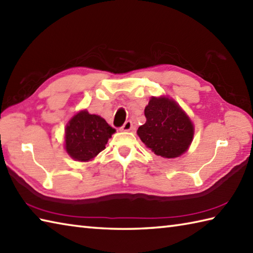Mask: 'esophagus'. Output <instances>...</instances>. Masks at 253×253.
Wrapping results in <instances>:
<instances>
[{"mask_svg": "<svg viewBox=\"0 0 253 253\" xmlns=\"http://www.w3.org/2000/svg\"><path fill=\"white\" fill-rule=\"evenodd\" d=\"M132 129V123L130 121H126L122 127V130L124 131H129Z\"/></svg>", "mask_w": 253, "mask_h": 253, "instance_id": "obj_1", "label": "esophagus"}]
</instances>
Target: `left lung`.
<instances>
[{
	"label": "left lung",
	"instance_id": "left-lung-1",
	"mask_svg": "<svg viewBox=\"0 0 253 253\" xmlns=\"http://www.w3.org/2000/svg\"><path fill=\"white\" fill-rule=\"evenodd\" d=\"M146 123L137 130L147 148L167 159L183 155L191 145L194 126L190 117L172 98H150L145 108Z\"/></svg>",
	"mask_w": 253,
	"mask_h": 253
}]
</instances>
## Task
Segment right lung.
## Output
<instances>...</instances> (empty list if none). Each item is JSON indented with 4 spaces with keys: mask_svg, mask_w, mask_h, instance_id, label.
Returning a JSON list of instances; mask_svg holds the SVG:
<instances>
[{
    "mask_svg": "<svg viewBox=\"0 0 253 253\" xmlns=\"http://www.w3.org/2000/svg\"><path fill=\"white\" fill-rule=\"evenodd\" d=\"M115 131L104 118L83 110L67 124L64 148L72 159L90 161L105 149L108 139Z\"/></svg>",
    "mask_w": 253,
    "mask_h": 253,
    "instance_id": "obj_1",
    "label": "right lung"
}]
</instances>
